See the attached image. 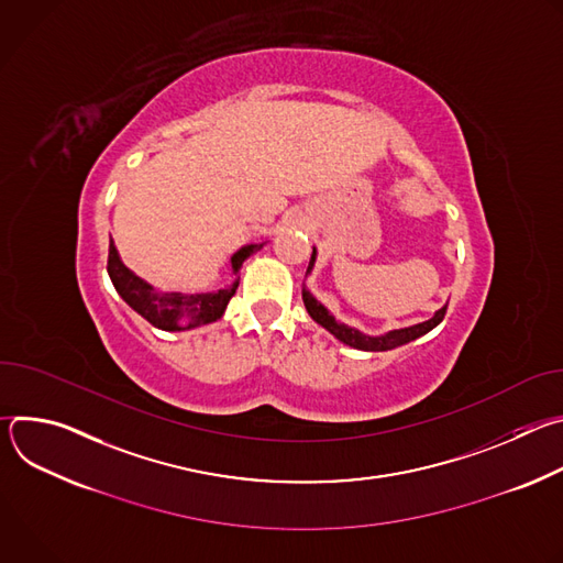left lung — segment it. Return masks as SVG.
<instances>
[{"instance_id": "8db88e82", "label": "left lung", "mask_w": 563, "mask_h": 563, "mask_svg": "<svg viewBox=\"0 0 563 563\" xmlns=\"http://www.w3.org/2000/svg\"><path fill=\"white\" fill-rule=\"evenodd\" d=\"M316 256H318V252L313 247L307 274H311V269L316 265ZM302 302H305L307 313L313 318V323H318L320 328H325L343 345H350V347L363 350V352H387V350H394V347H400V345H406L410 341L421 339L423 334L432 332L441 323L443 316H445V309H448V305H443L441 309L434 311L432 318L423 320V323H417V325H410V328H400V330H391V332H385L380 336H369V334H363L361 330L350 328V325L341 323V320H336V316L323 302L316 300V296L305 285H302Z\"/></svg>"}]
</instances>
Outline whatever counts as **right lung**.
Returning a JSON list of instances; mask_svg holds the SVG:
<instances>
[{"label": "right lung", "instance_id": "obj_1", "mask_svg": "<svg viewBox=\"0 0 563 563\" xmlns=\"http://www.w3.org/2000/svg\"><path fill=\"white\" fill-rule=\"evenodd\" d=\"M265 243H254L240 247L231 256V278L229 283L218 291H205V294H183V291H157L153 285L135 276L120 258L113 238L109 240V276L115 287V291L122 296V300L137 311L142 318L157 330L165 332H185L194 330L213 320L222 318L231 296L238 289L240 283V267L245 265L250 256L261 252Z\"/></svg>", "mask_w": 563, "mask_h": 563}]
</instances>
